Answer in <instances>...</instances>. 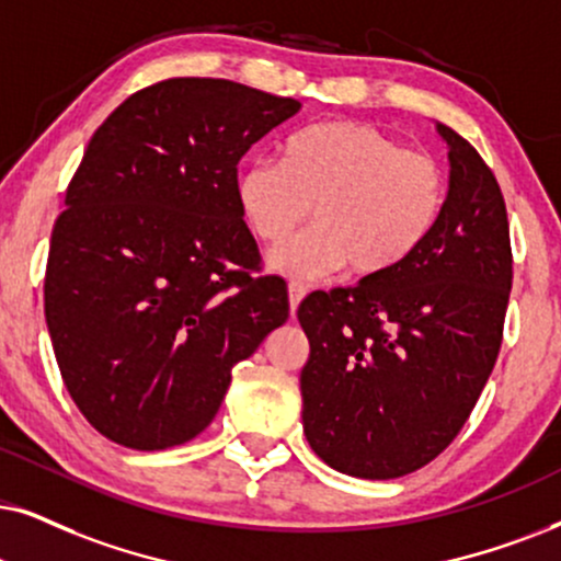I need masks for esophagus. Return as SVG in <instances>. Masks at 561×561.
I'll list each match as a JSON object with an SVG mask.
<instances>
[{"label":"esophagus","instance_id":"esophagus-1","mask_svg":"<svg viewBox=\"0 0 561 561\" xmlns=\"http://www.w3.org/2000/svg\"><path fill=\"white\" fill-rule=\"evenodd\" d=\"M287 293H289V313L295 316V310H297V305H300V300L305 295H308V287L302 285V282H289V287H287Z\"/></svg>","mask_w":561,"mask_h":561}]
</instances>
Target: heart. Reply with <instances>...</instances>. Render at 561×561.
<instances>
[{
  "instance_id": "1",
  "label": "heart",
  "mask_w": 561,
  "mask_h": 561,
  "mask_svg": "<svg viewBox=\"0 0 561 561\" xmlns=\"http://www.w3.org/2000/svg\"><path fill=\"white\" fill-rule=\"evenodd\" d=\"M238 204L264 245H282L313 209L316 230L274 256L293 279H321L346 264L378 279L407 264L435 232L448 204V175L435 154L403 147L359 122H323L295 131L279 160L251 162Z\"/></svg>"
}]
</instances>
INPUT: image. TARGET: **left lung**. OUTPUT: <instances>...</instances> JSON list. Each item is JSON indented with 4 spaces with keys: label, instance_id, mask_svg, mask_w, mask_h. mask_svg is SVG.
<instances>
[{
    "label": "left lung",
    "instance_id": "left-lung-1",
    "mask_svg": "<svg viewBox=\"0 0 561 561\" xmlns=\"http://www.w3.org/2000/svg\"><path fill=\"white\" fill-rule=\"evenodd\" d=\"M448 204L396 272L308 295L302 430L316 456L359 479L427 466L458 435L497 363L513 287L505 198L450 126Z\"/></svg>",
    "mask_w": 561,
    "mask_h": 561
}]
</instances>
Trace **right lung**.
<instances>
[{
  "label": "right lung",
  "mask_w": 561,
  "mask_h": 561,
  "mask_svg": "<svg viewBox=\"0 0 561 561\" xmlns=\"http://www.w3.org/2000/svg\"><path fill=\"white\" fill-rule=\"evenodd\" d=\"M297 111L240 82L173 77L92 134L51 232L44 302L64 386L103 437L188 443L232 367L287 321L285 282L259 274L238 162Z\"/></svg>",
  "instance_id": "add662e5"
}]
</instances>
